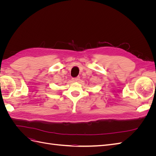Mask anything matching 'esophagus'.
Segmentation results:
<instances>
[{"label": "esophagus", "mask_w": 156, "mask_h": 156, "mask_svg": "<svg viewBox=\"0 0 156 156\" xmlns=\"http://www.w3.org/2000/svg\"><path fill=\"white\" fill-rule=\"evenodd\" d=\"M72 80H73V81H75H75H79V80H80V77H75V78H73Z\"/></svg>", "instance_id": "1"}]
</instances>
